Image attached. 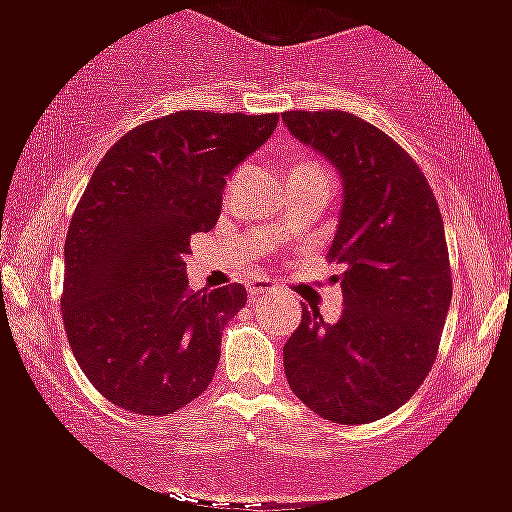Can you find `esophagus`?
<instances>
[{"instance_id":"1","label":"esophagus","mask_w":512,"mask_h":512,"mask_svg":"<svg viewBox=\"0 0 512 512\" xmlns=\"http://www.w3.org/2000/svg\"><path fill=\"white\" fill-rule=\"evenodd\" d=\"M275 290L278 288H275L270 280H255V283L247 288V293H250L252 300H257V298H267V295H275Z\"/></svg>"}]
</instances>
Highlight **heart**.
<instances>
[{"label": "heart", "instance_id": "b5f03b06", "mask_svg": "<svg viewBox=\"0 0 512 512\" xmlns=\"http://www.w3.org/2000/svg\"><path fill=\"white\" fill-rule=\"evenodd\" d=\"M305 171H308V174H323V169L315 164V161H303V164L295 166L293 174H305Z\"/></svg>", "mask_w": 512, "mask_h": 512}]
</instances>
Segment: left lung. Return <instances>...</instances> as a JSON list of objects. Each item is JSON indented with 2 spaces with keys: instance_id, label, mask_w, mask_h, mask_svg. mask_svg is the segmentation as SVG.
<instances>
[{
  "instance_id": "1",
  "label": "left lung",
  "mask_w": 512,
  "mask_h": 512,
  "mask_svg": "<svg viewBox=\"0 0 512 512\" xmlns=\"http://www.w3.org/2000/svg\"><path fill=\"white\" fill-rule=\"evenodd\" d=\"M283 121L343 176L328 260L343 265L346 300L338 323L303 308L283 348L285 376L323 419L376 422L412 399L437 358L452 300L442 214L417 161L364 118L288 111Z\"/></svg>"
}]
</instances>
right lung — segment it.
<instances>
[{
	"instance_id": "obj_1",
	"label": "right lung",
	"mask_w": 512,
	"mask_h": 512,
	"mask_svg": "<svg viewBox=\"0 0 512 512\" xmlns=\"http://www.w3.org/2000/svg\"><path fill=\"white\" fill-rule=\"evenodd\" d=\"M278 113L176 111L118 138L65 237L62 323L90 384L116 407L164 417L212 384L240 283L194 290L189 240L209 232L227 174L260 148Z\"/></svg>"
}]
</instances>
